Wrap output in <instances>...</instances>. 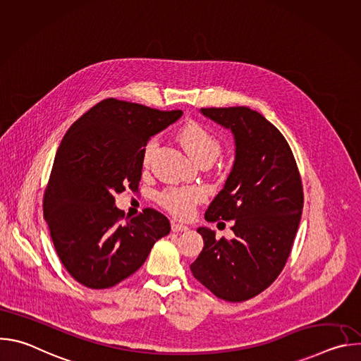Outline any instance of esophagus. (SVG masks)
I'll return each instance as SVG.
<instances>
[{"label": "esophagus", "mask_w": 361, "mask_h": 361, "mask_svg": "<svg viewBox=\"0 0 361 361\" xmlns=\"http://www.w3.org/2000/svg\"><path fill=\"white\" fill-rule=\"evenodd\" d=\"M171 230H173L174 233H183V231H187L188 227L184 226V224H180V223H177V221H171Z\"/></svg>", "instance_id": "34e87169"}]
</instances>
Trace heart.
<instances>
[{
    "label": "heart",
    "mask_w": 361,
    "mask_h": 361,
    "mask_svg": "<svg viewBox=\"0 0 361 361\" xmlns=\"http://www.w3.org/2000/svg\"><path fill=\"white\" fill-rule=\"evenodd\" d=\"M178 138L190 156L198 163L212 164L221 154L220 140L201 124L192 123L181 128ZM159 147V138L151 137L142 148V166L147 169ZM205 197L200 187H166L157 194V201L163 209L178 219L188 217L197 204Z\"/></svg>",
    "instance_id": "obj_1"
}]
</instances>
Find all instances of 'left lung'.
I'll return each instance as SVG.
<instances>
[{"label":"left lung","mask_w":361,"mask_h":361,"mask_svg":"<svg viewBox=\"0 0 361 361\" xmlns=\"http://www.w3.org/2000/svg\"><path fill=\"white\" fill-rule=\"evenodd\" d=\"M231 128L235 161L224 188L205 212L207 221L234 220L235 237L197 231L204 248L190 266L216 297L240 302L259 295L283 271L302 213L301 176L284 135L248 107L201 109Z\"/></svg>","instance_id":"left-lung-1"}]
</instances>
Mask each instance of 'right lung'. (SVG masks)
<instances>
[{
    "instance_id": "right-lung-1",
    "label": "right lung",
    "mask_w": 361,
    "mask_h": 361,
    "mask_svg": "<svg viewBox=\"0 0 361 361\" xmlns=\"http://www.w3.org/2000/svg\"><path fill=\"white\" fill-rule=\"evenodd\" d=\"M181 114L106 98L66 133L42 210L59 259L80 284L95 290L118 284L170 233L169 219L154 209L124 219L114 194L138 191L145 142Z\"/></svg>"
}]
</instances>
